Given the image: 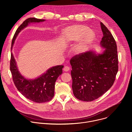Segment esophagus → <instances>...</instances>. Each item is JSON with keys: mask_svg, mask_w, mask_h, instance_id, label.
<instances>
[{"mask_svg": "<svg viewBox=\"0 0 132 132\" xmlns=\"http://www.w3.org/2000/svg\"><path fill=\"white\" fill-rule=\"evenodd\" d=\"M63 69H64V70L65 71H68L69 70V69H70V68H69V66H65V67H64Z\"/></svg>", "mask_w": 132, "mask_h": 132, "instance_id": "esophagus-1", "label": "esophagus"}]
</instances>
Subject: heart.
I'll use <instances>...</instances> for the list:
<instances>
[{
    "label": "heart",
    "mask_w": 132,
    "mask_h": 132,
    "mask_svg": "<svg viewBox=\"0 0 132 132\" xmlns=\"http://www.w3.org/2000/svg\"><path fill=\"white\" fill-rule=\"evenodd\" d=\"M63 36L65 45L78 41L83 37L74 48V53L76 55H79L88 49L95 39L94 33L90 31L89 28L82 26H74L66 28L63 31Z\"/></svg>",
    "instance_id": "b5f03b06"
}]
</instances>
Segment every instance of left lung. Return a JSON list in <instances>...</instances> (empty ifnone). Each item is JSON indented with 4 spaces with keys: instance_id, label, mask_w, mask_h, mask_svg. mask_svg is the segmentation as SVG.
Instances as JSON below:
<instances>
[{
    "instance_id": "left-lung-1",
    "label": "left lung",
    "mask_w": 132,
    "mask_h": 132,
    "mask_svg": "<svg viewBox=\"0 0 132 132\" xmlns=\"http://www.w3.org/2000/svg\"><path fill=\"white\" fill-rule=\"evenodd\" d=\"M103 37L102 54L90 51L75 55L70 60L72 89L75 97L83 101L95 100L113 85L118 71V56L116 41L102 23Z\"/></svg>"
}]
</instances>
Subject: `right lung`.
<instances>
[{"instance_id":"right-lung-1","label":"right lung","mask_w":132,"mask_h":132,"mask_svg":"<svg viewBox=\"0 0 132 132\" xmlns=\"http://www.w3.org/2000/svg\"><path fill=\"white\" fill-rule=\"evenodd\" d=\"M45 20L35 18H30L26 20L14 33L12 40L11 51L16 36L22 29L30 23L43 22ZM10 66L13 81L17 89L26 98L36 103L46 102L52 100L54 95L55 82L62 73V68L64 67L63 65L52 67L39 77L34 79H28L18 70L12 52Z\"/></svg>"}]
</instances>
